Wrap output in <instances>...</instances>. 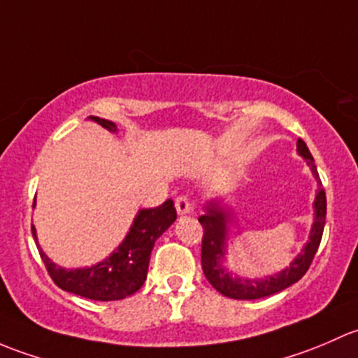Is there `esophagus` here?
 Instances as JSON below:
<instances>
[{
	"label": "esophagus",
	"mask_w": 358,
	"mask_h": 358,
	"mask_svg": "<svg viewBox=\"0 0 358 358\" xmlns=\"http://www.w3.org/2000/svg\"><path fill=\"white\" fill-rule=\"evenodd\" d=\"M176 210H178L179 215H184V213L191 212V203L189 200H187V196L180 194V196L176 198Z\"/></svg>",
	"instance_id": "34e87169"
}]
</instances>
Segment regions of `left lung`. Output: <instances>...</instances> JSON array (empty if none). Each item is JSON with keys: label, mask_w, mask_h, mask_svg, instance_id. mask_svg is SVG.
I'll return each instance as SVG.
<instances>
[{"label": "left lung", "mask_w": 358, "mask_h": 358, "mask_svg": "<svg viewBox=\"0 0 358 358\" xmlns=\"http://www.w3.org/2000/svg\"><path fill=\"white\" fill-rule=\"evenodd\" d=\"M298 152L307 160L314 172L319 186H322L319 179V172L314 164V157L308 152L305 141L298 139ZM326 193L322 187H319V193L315 196V222L312 226L310 239L303 252L289 264L279 274L271 275L265 279H243L236 278L224 271L220 260L224 259V245H226V224L229 220V210L220 208L215 203H210L205 215L198 219V222L203 227V238H201V268L206 281L213 286L224 296L234 298V300H259V298L271 296V294L279 293V291L289 288L296 281H300L305 272L310 267L317 250H319L320 239H322L324 224H326Z\"/></svg>", "instance_id": "obj_1"}]
</instances>
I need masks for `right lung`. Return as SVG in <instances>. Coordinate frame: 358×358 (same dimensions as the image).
<instances>
[{"label": "right lung", "mask_w": 358, "mask_h": 358, "mask_svg": "<svg viewBox=\"0 0 358 358\" xmlns=\"http://www.w3.org/2000/svg\"><path fill=\"white\" fill-rule=\"evenodd\" d=\"M91 119L103 125L106 131L117 132V125L110 120L98 119V117H91ZM176 219H178V212L172 200L164 201L155 208L139 210L131 231L125 236L117 252L93 267L65 271L48 259L39 245L38 250L48 274L58 288L96 301L122 300L145 285L155 241ZM32 236L38 241L34 226H32Z\"/></svg>", "instance_id": "right-lung-1"}]
</instances>
